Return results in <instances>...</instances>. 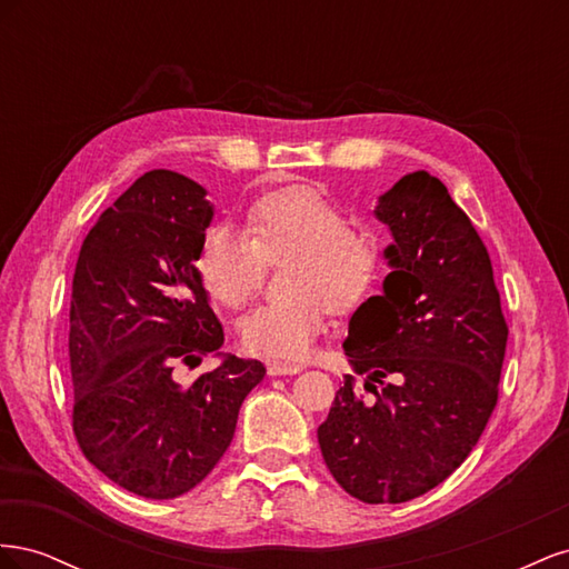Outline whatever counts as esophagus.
I'll list each match as a JSON object with an SVG mask.
<instances>
[{
    "mask_svg": "<svg viewBox=\"0 0 569 569\" xmlns=\"http://www.w3.org/2000/svg\"><path fill=\"white\" fill-rule=\"evenodd\" d=\"M303 370L301 363H287V360H272L268 363V375L278 377V375H299Z\"/></svg>",
    "mask_w": 569,
    "mask_h": 569,
    "instance_id": "1",
    "label": "esophagus"
}]
</instances>
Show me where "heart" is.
<instances>
[{
    "mask_svg": "<svg viewBox=\"0 0 569 569\" xmlns=\"http://www.w3.org/2000/svg\"><path fill=\"white\" fill-rule=\"evenodd\" d=\"M284 266L289 297L258 306L242 322L247 351L266 358H301L325 330L330 308L343 311L366 295L377 251L349 230L332 201L306 187L263 194L247 213V234L216 226L203 234L197 272L203 289L228 308L244 306L261 287L266 261Z\"/></svg>",
    "mask_w": 569,
    "mask_h": 569,
    "instance_id": "b5f03b06",
    "label": "heart"
}]
</instances>
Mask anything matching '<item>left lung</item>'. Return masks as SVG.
Returning <instances> with one entry per match:
<instances>
[{
	"instance_id": "1",
	"label": "left lung",
	"mask_w": 569,
	"mask_h": 569,
	"mask_svg": "<svg viewBox=\"0 0 569 569\" xmlns=\"http://www.w3.org/2000/svg\"><path fill=\"white\" fill-rule=\"evenodd\" d=\"M391 272L360 303L343 377L318 443L339 487L363 503H406L470 456L498 399L508 325L491 258L470 218L427 170L377 199ZM377 383H382L380 390Z\"/></svg>"
}]
</instances>
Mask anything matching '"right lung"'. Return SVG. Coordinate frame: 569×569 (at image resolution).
Listing matches in <instances>:
<instances>
[{"label": "right lung", "instance_id": "1", "mask_svg": "<svg viewBox=\"0 0 569 569\" xmlns=\"http://www.w3.org/2000/svg\"><path fill=\"white\" fill-rule=\"evenodd\" d=\"M213 203L173 170H149L99 216L73 274V432L113 485L178 498L228 451L261 360L222 353V325L197 272ZM221 366L184 386L177 366Z\"/></svg>", "mask_w": 569, "mask_h": 569}]
</instances>
